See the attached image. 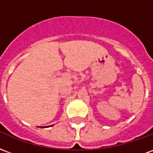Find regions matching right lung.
Segmentation results:
<instances>
[{
  "mask_svg": "<svg viewBox=\"0 0 153 153\" xmlns=\"http://www.w3.org/2000/svg\"><path fill=\"white\" fill-rule=\"evenodd\" d=\"M51 126H53V125H51ZM48 127H49V126H48Z\"/></svg>",
  "mask_w": 153,
  "mask_h": 153,
  "instance_id": "right-lung-1",
  "label": "right lung"
}]
</instances>
